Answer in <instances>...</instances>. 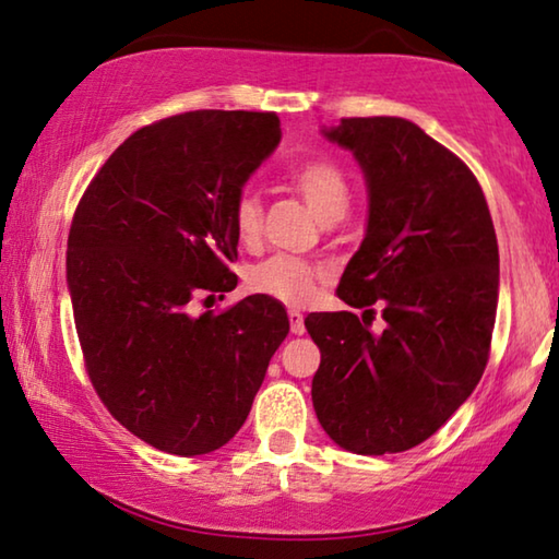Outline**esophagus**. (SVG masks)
<instances>
[{"mask_svg":"<svg viewBox=\"0 0 559 559\" xmlns=\"http://www.w3.org/2000/svg\"><path fill=\"white\" fill-rule=\"evenodd\" d=\"M288 321H290V331H294L296 335H300L306 331V325H304V313H298V311H288Z\"/></svg>","mask_w":559,"mask_h":559,"instance_id":"obj_1","label":"esophagus"}]
</instances>
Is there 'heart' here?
I'll use <instances>...</instances> for the list:
<instances>
[{"mask_svg":"<svg viewBox=\"0 0 559 559\" xmlns=\"http://www.w3.org/2000/svg\"><path fill=\"white\" fill-rule=\"evenodd\" d=\"M288 181L323 224L348 214L350 183L341 168L328 162V158H311V162L298 164L290 171ZM261 218V199L246 191L238 199L234 211V228L238 241L243 246L259 241ZM318 276H321V269H316L311 263L294 259V255H273V259L259 263L248 273V288L255 290V294L283 300L288 306H298L313 296Z\"/></svg>","mask_w":559,"mask_h":559,"instance_id":"1","label":"heart"}]
</instances>
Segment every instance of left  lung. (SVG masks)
<instances>
[{
	"label": "left lung",
	"mask_w": 559,
	"mask_h": 559,
	"mask_svg": "<svg viewBox=\"0 0 559 559\" xmlns=\"http://www.w3.org/2000/svg\"><path fill=\"white\" fill-rule=\"evenodd\" d=\"M321 134L366 176V236L338 286L341 300L366 311L306 318L321 348L313 407L343 450L403 453L480 383L498 313V238L471 168L418 123L341 119ZM373 305L386 321L380 334L369 331Z\"/></svg>",
	"instance_id": "1"
}]
</instances>
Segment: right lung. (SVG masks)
Returning a JSON list of instances; mask_svg holds the SVG:
<instances>
[{
	"label": "right lung",
	"instance_id": "1",
	"mask_svg": "<svg viewBox=\"0 0 559 559\" xmlns=\"http://www.w3.org/2000/svg\"><path fill=\"white\" fill-rule=\"evenodd\" d=\"M278 144L276 114L186 111L131 134L79 201L67 283L88 378L164 453L226 445L288 335L286 308L263 294L189 313L236 288V203Z\"/></svg>",
	"mask_w": 559,
	"mask_h": 559
}]
</instances>
